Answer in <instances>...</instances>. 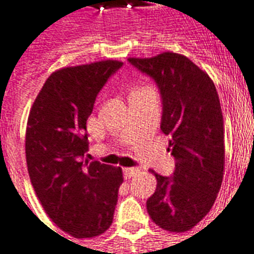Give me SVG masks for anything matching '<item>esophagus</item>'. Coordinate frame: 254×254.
Here are the masks:
<instances>
[{"label":"esophagus","instance_id":"obj_1","mask_svg":"<svg viewBox=\"0 0 254 254\" xmlns=\"http://www.w3.org/2000/svg\"><path fill=\"white\" fill-rule=\"evenodd\" d=\"M139 173V169L138 168H125L123 169V176H125V179H131V177H134Z\"/></svg>","mask_w":254,"mask_h":254}]
</instances>
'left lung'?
<instances>
[{
	"instance_id": "8db88e82",
	"label": "left lung",
	"mask_w": 254,
	"mask_h": 254,
	"mask_svg": "<svg viewBox=\"0 0 254 254\" xmlns=\"http://www.w3.org/2000/svg\"><path fill=\"white\" fill-rule=\"evenodd\" d=\"M128 62L160 89L161 129L176 160L172 177L150 170L157 188L147 199V212L164 230L188 231L208 214L223 180L225 128L218 92L208 74L180 54Z\"/></svg>"
}]
</instances>
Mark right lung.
Masks as SVG:
<instances>
[{
	"mask_svg": "<svg viewBox=\"0 0 254 254\" xmlns=\"http://www.w3.org/2000/svg\"><path fill=\"white\" fill-rule=\"evenodd\" d=\"M119 61L54 71L35 99L27 123L25 157L31 183L44 211L75 238L103 234L114 219L120 168L88 162L86 120Z\"/></svg>",
	"mask_w": 254,
	"mask_h": 254,
	"instance_id": "right-lung-1",
	"label": "right lung"
}]
</instances>
